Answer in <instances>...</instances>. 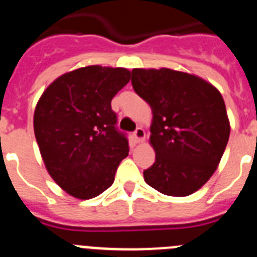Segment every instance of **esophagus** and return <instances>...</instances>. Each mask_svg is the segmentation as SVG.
Segmentation results:
<instances>
[{"label":"esophagus","instance_id":"1","mask_svg":"<svg viewBox=\"0 0 257 257\" xmlns=\"http://www.w3.org/2000/svg\"><path fill=\"white\" fill-rule=\"evenodd\" d=\"M133 137L134 139H136L137 143H141V142H143L144 138H146V132H144L143 128L139 126V128H137L136 132L133 133Z\"/></svg>","mask_w":257,"mask_h":257}]
</instances>
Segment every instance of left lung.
Listing matches in <instances>:
<instances>
[{"instance_id": "1", "label": "left lung", "mask_w": 257, "mask_h": 257, "mask_svg": "<svg viewBox=\"0 0 257 257\" xmlns=\"http://www.w3.org/2000/svg\"><path fill=\"white\" fill-rule=\"evenodd\" d=\"M134 91L153 114L149 143L156 162L144 181L167 196L195 193L217 169L230 120L220 91L193 74L172 69H133Z\"/></svg>"}]
</instances>
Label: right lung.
<instances>
[{
    "label": "right lung",
    "mask_w": 257,
    "mask_h": 257,
    "mask_svg": "<svg viewBox=\"0 0 257 257\" xmlns=\"http://www.w3.org/2000/svg\"><path fill=\"white\" fill-rule=\"evenodd\" d=\"M131 80L124 68L85 66L52 81L40 96L34 132L51 178L66 193L90 200L113 184L128 156L111 99Z\"/></svg>",
    "instance_id": "1"
}]
</instances>
